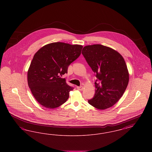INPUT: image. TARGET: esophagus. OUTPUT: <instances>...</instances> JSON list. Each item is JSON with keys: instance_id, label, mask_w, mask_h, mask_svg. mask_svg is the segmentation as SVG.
Listing matches in <instances>:
<instances>
[{"instance_id": "obj_1", "label": "esophagus", "mask_w": 152, "mask_h": 152, "mask_svg": "<svg viewBox=\"0 0 152 152\" xmlns=\"http://www.w3.org/2000/svg\"><path fill=\"white\" fill-rule=\"evenodd\" d=\"M77 89L79 91H82L83 89V87L82 86H80V87H77Z\"/></svg>"}]
</instances>
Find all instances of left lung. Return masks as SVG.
Segmentation results:
<instances>
[{
    "label": "left lung",
    "instance_id": "obj_1",
    "mask_svg": "<svg viewBox=\"0 0 152 152\" xmlns=\"http://www.w3.org/2000/svg\"><path fill=\"white\" fill-rule=\"evenodd\" d=\"M82 54L98 79L94 83V97L88 103L101 110L112 107L122 97L129 83L124 58L117 51L101 44L85 46Z\"/></svg>",
    "mask_w": 152,
    "mask_h": 152
}]
</instances>
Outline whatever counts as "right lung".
<instances>
[{"label":"right lung","instance_id":"obj_1","mask_svg":"<svg viewBox=\"0 0 152 152\" xmlns=\"http://www.w3.org/2000/svg\"><path fill=\"white\" fill-rule=\"evenodd\" d=\"M83 45L56 42L47 44L37 51L27 72L28 84L34 97L47 108H58L69 96L73 87L63 75L68 66L79 57Z\"/></svg>","mask_w":152,"mask_h":152}]
</instances>
